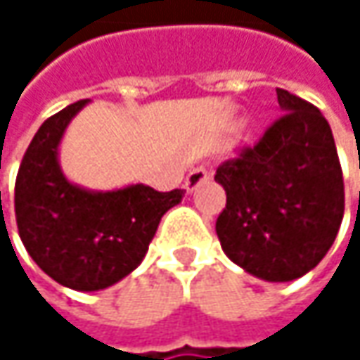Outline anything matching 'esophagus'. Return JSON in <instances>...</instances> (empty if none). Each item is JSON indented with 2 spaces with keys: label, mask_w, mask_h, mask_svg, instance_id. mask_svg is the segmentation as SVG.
<instances>
[{
  "label": "esophagus",
  "mask_w": 360,
  "mask_h": 360,
  "mask_svg": "<svg viewBox=\"0 0 360 360\" xmlns=\"http://www.w3.org/2000/svg\"><path fill=\"white\" fill-rule=\"evenodd\" d=\"M208 179H210V171H208L206 167H195V169H191L189 175L185 177V189H187V191H193V189H198L204 181Z\"/></svg>",
  "instance_id": "34e87169"
}]
</instances>
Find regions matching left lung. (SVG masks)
Masks as SVG:
<instances>
[{"mask_svg":"<svg viewBox=\"0 0 360 360\" xmlns=\"http://www.w3.org/2000/svg\"><path fill=\"white\" fill-rule=\"evenodd\" d=\"M277 102L283 114L217 169L227 193L217 236L250 275L292 281L331 248L344 217V179L319 108L285 89H277Z\"/></svg>","mask_w":360,"mask_h":360,"instance_id":"1","label":"left lung"}]
</instances>
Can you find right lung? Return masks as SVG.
<instances>
[{
  "mask_svg": "<svg viewBox=\"0 0 360 360\" xmlns=\"http://www.w3.org/2000/svg\"><path fill=\"white\" fill-rule=\"evenodd\" d=\"M85 104L75 102L39 127L16 175L14 212L18 236L41 271L70 290L96 292L137 269L162 214L185 191L137 183L102 193L66 181L58 143Z\"/></svg>",
  "mask_w": 360,
  "mask_h": 360,
  "instance_id": "obj_1",
  "label": "right lung"
}]
</instances>
